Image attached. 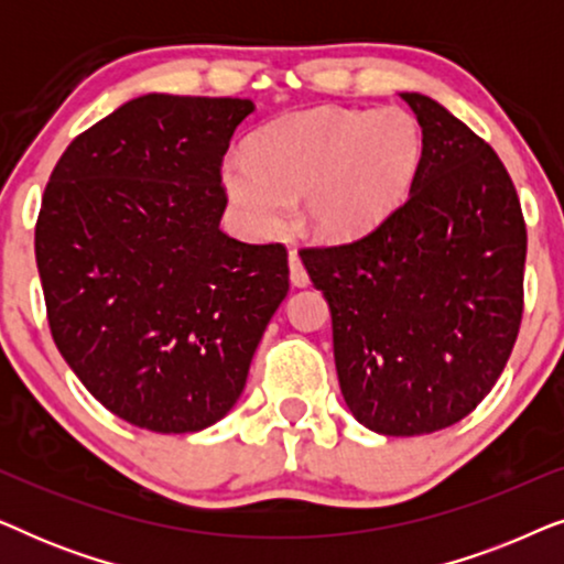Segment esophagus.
Returning a JSON list of instances; mask_svg holds the SVG:
<instances>
[{"instance_id":"1","label":"esophagus","mask_w":564,"mask_h":564,"mask_svg":"<svg viewBox=\"0 0 564 564\" xmlns=\"http://www.w3.org/2000/svg\"><path fill=\"white\" fill-rule=\"evenodd\" d=\"M288 264H290V280H292V284H295V288H307V284H311V276H307L303 261H300V257H297L295 251H290Z\"/></svg>"}]
</instances>
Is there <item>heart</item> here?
Segmentation results:
<instances>
[{
	"mask_svg": "<svg viewBox=\"0 0 564 564\" xmlns=\"http://www.w3.org/2000/svg\"><path fill=\"white\" fill-rule=\"evenodd\" d=\"M426 138L413 112L313 110L284 115L253 133L249 151L223 159V189L243 230L267 238L300 223L328 243L359 241L384 226L419 180Z\"/></svg>",
	"mask_w": 564,
	"mask_h": 564,
	"instance_id": "b5f03b06",
	"label": "heart"
}]
</instances>
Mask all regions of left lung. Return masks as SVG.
Instances as JSON below:
<instances>
[{
	"mask_svg": "<svg viewBox=\"0 0 564 564\" xmlns=\"http://www.w3.org/2000/svg\"><path fill=\"white\" fill-rule=\"evenodd\" d=\"M400 97L426 138L405 205L375 234L300 259L328 303L346 408L377 434L421 436L473 413L503 372L527 226L498 153L436 99Z\"/></svg>",
	"mask_w": 564,
	"mask_h": 564,
	"instance_id": "1",
	"label": "left lung"
}]
</instances>
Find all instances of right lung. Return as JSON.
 <instances>
[{"instance_id": "1", "label": "right lung", "mask_w": 564, "mask_h": 564, "mask_svg": "<svg viewBox=\"0 0 564 564\" xmlns=\"http://www.w3.org/2000/svg\"><path fill=\"white\" fill-rule=\"evenodd\" d=\"M253 110L135 97L74 138L45 187L35 261L53 341L138 429L192 434L228 415L288 297L284 246L220 230V161Z\"/></svg>"}]
</instances>
